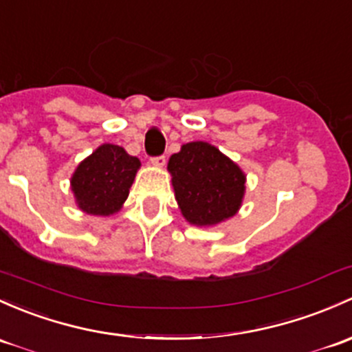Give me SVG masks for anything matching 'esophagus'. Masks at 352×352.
I'll use <instances>...</instances> for the list:
<instances>
[{"label": "esophagus", "instance_id": "1", "mask_svg": "<svg viewBox=\"0 0 352 352\" xmlns=\"http://www.w3.org/2000/svg\"><path fill=\"white\" fill-rule=\"evenodd\" d=\"M150 162L155 166H164L165 162H166V158H165V155H158V157H151Z\"/></svg>", "mask_w": 352, "mask_h": 352}]
</instances>
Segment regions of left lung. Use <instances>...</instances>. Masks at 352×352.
<instances>
[{
  "instance_id": "8db88e82",
  "label": "left lung",
  "mask_w": 352,
  "mask_h": 352,
  "mask_svg": "<svg viewBox=\"0 0 352 352\" xmlns=\"http://www.w3.org/2000/svg\"><path fill=\"white\" fill-rule=\"evenodd\" d=\"M168 170L177 202L190 224H217L241 206L244 173L209 143L184 145L170 157Z\"/></svg>"
}]
</instances>
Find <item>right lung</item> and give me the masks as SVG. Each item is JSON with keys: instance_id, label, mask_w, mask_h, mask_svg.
<instances>
[{"instance_id": "add662e5", "label": "right lung", "mask_w": 352, "mask_h": 352, "mask_svg": "<svg viewBox=\"0 0 352 352\" xmlns=\"http://www.w3.org/2000/svg\"><path fill=\"white\" fill-rule=\"evenodd\" d=\"M140 160L118 145L99 146L72 177V190L84 212L109 216L126 201Z\"/></svg>"}]
</instances>
